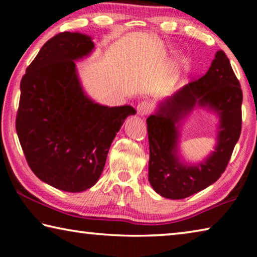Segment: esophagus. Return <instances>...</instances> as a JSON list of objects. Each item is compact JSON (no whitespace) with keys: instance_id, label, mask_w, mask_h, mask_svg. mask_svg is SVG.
<instances>
[{"instance_id":"1","label":"esophagus","mask_w":257,"mask_h":257,"mask_svg":"<svg viewBox=\"0 0 257 257\" xmlns=\"http://www.w3.org/2000/svg\"><path fill=\"white\" fill-rule=\"evenodd\" d=\"M153 110V105H152V103L149 101H142L138 103L137 105V112L139 115H146L149 114V113L152 112Z\"/></svg>"}]
</instances>
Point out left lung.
<instances>
[{"label": "left lung", "mask_w": 257, "mask_h": 257, "mask_svg": "<svg viewBox=\"0 0 257 257\" xmlns=\"http://www.w3.org/2000/svg\"><path fill=\"white\" fill-rule=\"evenodd\" d=\"M242 92L222 50L217 51L207 72L168 97L147 118L150 144L149 180L156 193L182 199L215 182L224 172L241 133ZM198 105L220 116L216 151L197 166L181 164L176 155L179 132L175 124Z\"/></svg>", "instance_id": "obj_1"}]
</instances>
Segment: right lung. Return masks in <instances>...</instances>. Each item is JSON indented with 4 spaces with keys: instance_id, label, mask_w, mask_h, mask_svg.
<instances>
[{
    "instance_id": "right-lung-1",
    "label": "right lung",
    "mask_w": 257,
    "mask_h": 257,
    "mask_svg": "<svg viewBox=\"0 0 257 257\" xmlns=\"http://www.w3.org/2000/svg\"><path fill=\"white\" fill-rule=\"evenodd\" d=\"M94 49L80 33H60L38 52L20 82L16 129L25 158L42 181L69 193L96 184L130 105L105 106L85 95L75 61Z\"/></svg>"
}]
</instances>
